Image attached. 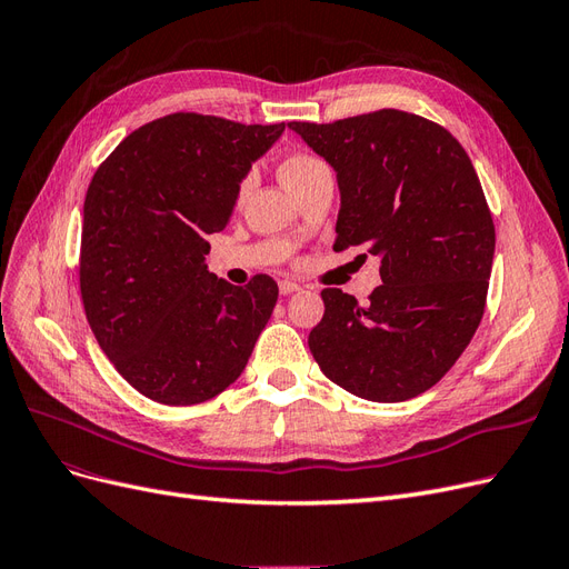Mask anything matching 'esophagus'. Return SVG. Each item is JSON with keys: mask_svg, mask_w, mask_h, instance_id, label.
Masks as SVG:
<instances>
[{"mask_svg": "<svg viewBox=\"0 0 569 569\" xmlns=\"http://www.w3.org/2000/svg\"><path fill=\"white\" fill-rule=\"evenodd\" d=\"M295 291H301V284L291 282V280H282V282H280V295H282V297L295 295Z\"/></svg>", "mask_w": 569, "mask_h": 569, "instance_id": "obj_1", "label": "esophagus"}]
</instances>
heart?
<instances>
[{"label": "heart", "mask_w": 569, "mask_h": 569, "mask_svg": "<svg viewBox=\"0 0 569 569\" xmlns=\"http://www.w3.org/2000/svg\"><path fill=\"white\" fill-rule=\"evenodd\" d=\"M322 168H327V163L322 161V159H318V157H313V153H289V157L280 163V168H278V176H280V180H282V184L289 189L291 194L297 192V189L308 180V178H313L318 170H322ZM247 187H249V180H244L242 182V187H239V192H247Z\"/></svg>", "instance_id": "b5f03b06"}]
</instances>
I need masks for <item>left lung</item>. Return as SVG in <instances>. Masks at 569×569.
<instances>
[{
    "mask_svg": "<svg viewBox=\"0 0 569 569\" xmlns=\"http://www.w3.org/2000/svg\"><path fill=\"white\" fill-rule=\"evenodd\" d=\"M289 128L337 173L335 251L382 258L366 306L322 289L308 347L341 389L408 401L453 368L485 316L496 230L472 161L449 130L396 109Z\"/></svg>",
    "mask_w": 569,
    "mask_h": 569,
    "instance_id": "8db88e82",
    "label": "left lung"
}]
</instances>
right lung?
Listing matches in <instances>:
<instances>
[{
	"label": "right lung",
	"instance_id": "add662e5",
	"mask_svg": "<svg viewBox=\"0 0 569 569\" xmlns=\"http://www.w3.org/2000/svg\"><path fill=\"white\" fill-rule=\"evenodd\" d=\"M284 123L170 113L137 128L84 197L80 295L101 351L147 399L194 406L228 389L278 301V282L216 278L206 237L228 228L239 182Z\"/></svg>",
	"mask_w": 569,
	"mask_h": 569
}]
</instances>
